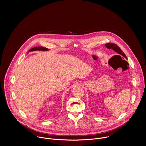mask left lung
Listing matches in <instances>:
<instances>
[{
    "label": "left lung",
    "mask_w": 146,
    "mask_h": 146,
    "mask_svg": "<svg viewBox=\"0 0 146 146\" xmlns=\"http://www.w3.org/2000/svg\"><path fill=\"white\" fill-rule=\"evenodd\" d=\"M106 47L109 48V49H112L114 51H115L116 52H117L118 54L122 55L123 57L125 58L126 59H127L125 54L123 53V52L120 49V48L115 44H113V43H109L105 44Z\"/></svg>",
    "instance_id": "left-lung-1"
}]
</instances>
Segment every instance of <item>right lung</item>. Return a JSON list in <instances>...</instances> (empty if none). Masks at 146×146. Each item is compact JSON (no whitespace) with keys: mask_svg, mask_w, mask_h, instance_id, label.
<instances>
[{"mask_svg":"<svg viewBox=\"0 0 146 146\" xmlns=\"http://www.w3.org/2000/svg\"><path fill=\"white\" fill-rule=\"evenodd\" d=\"M37 50H38V51H47L48 48L43 47H33V48L30 49L28 51V52H29V51H37Z\"/></svg>","mask_w":146,"mask_h":146,"instance_id":"1","label":"right lung"}]
</instances>
